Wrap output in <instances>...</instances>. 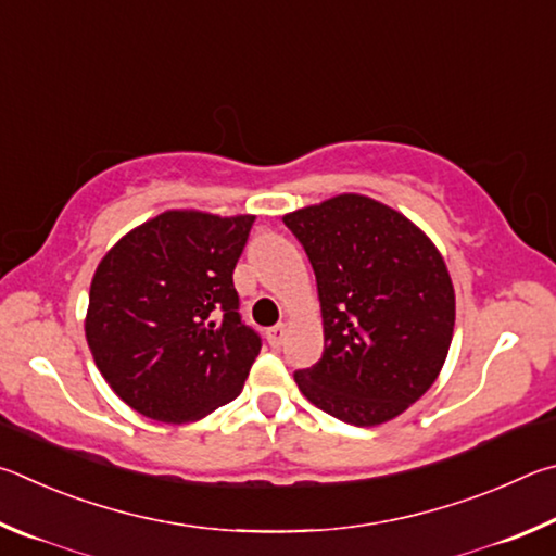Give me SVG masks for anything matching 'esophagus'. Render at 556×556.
<instances>
[{
    "label": "esophagus",
    "mask_w": 556,
    "mask_h": 556,
    "mask_svg": "<svg viewBox=\"0 0 556 556\" xmlns=\"http://www.w3.org/2000/svg\"><path fill=\"white\" fill-rule=\"evenodd\" d=\"M286 334H288V329H286V325H276V327H270V329H266V339H268V344H270L273 349H278L280 344H283V339H286Z\"/></svg>",
    "instance_id": "34e87169"
}]
</instances>
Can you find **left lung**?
<instances>
[{
    "instance_id": "1",
    "label": "left lung",
    "mask_w": 556,
    "mask_h": 556,
    "mask_svg": "<svg viewBox=\"0 0 556 556\" xmlns=\"http://www.w3.org/2000/svg\"><path fill=\"white\" fill-rule=\"evenodd\" d=\"M317 278L325 352L295 371L309 403L376 427L430 391L450 354L456 300L432 239L388 204L344 192L283 217Z\"/></svg>"
}]
</instances>
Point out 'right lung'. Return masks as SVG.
<instances>
[{
  "label": "right lung",
  "mask_w": 556,
  "mask_h": 556,
  "mask_svg": "<svg viewBox=\"0 0 556 556\" xmlns=\"http://www.w3.org/2000/svg\"><path fill=\"white\" fill-rule=\"evenodd\" d=\"M253 214L165 210L104 253L85 337L104 381L136 413L182 425L231 403L261 352L231 273Z\"/></svg>",
  "instance_id": "add662e5"
}]
</instances>
